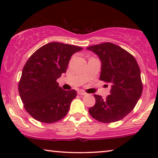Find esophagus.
<instances>
[{"label": "esophagus", "mask_w": 158, "mask_h": 158, "mask_svg": "<svg viewBox=\"0 0 158 158\" xmlns=\"http://www.w3.org/2000/svg\"><path fill=\"white\" fill-rule=\"evenodd\" d=\"M77 94L81 95V96H85V95H86V93L83 91V90H79V91L77 92Z\"/></svg>", "instance_id": "esophagus-1"}]
</instances>
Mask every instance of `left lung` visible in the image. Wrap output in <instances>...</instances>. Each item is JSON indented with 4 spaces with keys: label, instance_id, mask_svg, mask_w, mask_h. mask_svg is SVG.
<instances>
[{
    "label": "left lung",
    "instance_id": "1",
    "mask_svg": "<svg viewBox=\"0 0 158 158\" xmlns=\"http://www.w3.org/2000/svg\"><path fill=\"white\" fill-rule=\"evenodd\" d=\"M101 61L100 80L111 83V94L105 99L94 95L96 103L88 111L98 122L111 123L124 118L134 109L142 93L140 69L130 53L113 43L86 48Z\"/></svg>",
    "mask_w": 158,
    "mask_h": 158
}]
</instances>
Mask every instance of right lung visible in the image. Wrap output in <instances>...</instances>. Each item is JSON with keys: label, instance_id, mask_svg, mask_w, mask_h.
Masks as SVG:
<instances>
[{"label": "right lung", "instance_id": "obj_1", "mask_svg": "<svg viewBox=\"0 0 158 158\" xmlns=\"http://www.w3.org/2000/svg\"><path fill=\"white\" fill-rule=\"evenodd\" d=\"M82 49L75 45L50 42L39 48L26 62L19 93L26 111L36 120L54 123L68 113L77 92L62 90L57 80L66 72L71 56Z\"/></svg>", "mask_w": 158, "mask_h": 158}]
</instances>
